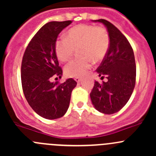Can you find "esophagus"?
Listing matches in <instances>:
<instances>
[{
  "label": "esophagus",
  "instance_id": "34e87169",
  "mask_svg": "<svg viewBox=\"0 0 156 156\" xmlns=\"http://www.w3.org/2000/svg\"><path fill=\"white\" fill-rule=\"evenodd\" d=\"M75 81H76V82H78V83H80V81H81V79L80 78H75Z\"/></svg>",
  "mask_w": 156,
  "mask_h": 156
}]
</instances>
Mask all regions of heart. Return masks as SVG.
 Wrapping results in <instances>:
<instances>
[{"label": "heart", "mask_w": 156, "mask_h": 156, "mask_svg": "<svg viewBox=\"0 0 156 156\" xmlns=\"http://www.w3.org/2000/svg\"><path fill=\"white\" fill-rule=\"evenodd\" d=\"M109 36L103 27L80 24L69 29L66 38L56 39L54 51L60 62H68L78 50V57L66 66L65 73L71 78H80L92 66V60L99 62L107 54Z\"/></svg>", "instance_id": "b5f03b06"}]
</instances>
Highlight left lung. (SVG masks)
Here are the masks:
<instances>
[{"instance_id": "1", "label": "left lung", "mask_w": 156, "mask_h": 156, "mask_svg": "<svg viewBox=\"0 0 156 156\" xmlns=\"http://www.w3.org/2000/svg\"><path fill=\"white\" fill-rule=\"evenodd\" d=\"M106 26L109 36V48L97 72L108 81L94 82L90 94L94 108L111 115L122 109L130 99L136 83V63L133 49L125 36L106 20H93Z\"/></svg>"}]
</instances>
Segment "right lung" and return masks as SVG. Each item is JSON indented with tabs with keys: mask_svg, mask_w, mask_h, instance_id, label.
Wrapping results in <instances>:
<instances>
[{
	"mask_svg": "<svg viewBox=\"0 0 156 156\" xmlns=\"http://www.w3.org/2000/svg\"><path fill=\"white\" fill-rule=\"evenodd\" d=\"M71 23V20L46 23L32 37L23 55L21 80L25 97L32 109L46 119H59L66 113L71 94L77 85L72 78L62 84L50 81L53 76L62 75L54 44Z\"/></svg>",
	"mask_w": 156,
	"mask_h": 156,
	"instance_id": "right-lung-1",
	"label": "right lung"
}]
</instances>
